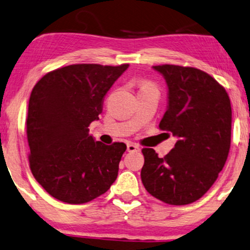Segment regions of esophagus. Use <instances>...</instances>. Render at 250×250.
Returning <instances> with one entry per match:
<instances>
[{
	"instance_id": "1",
	"label": "esophagus",
	"mask_w": 250,
	"mask_h": 250,
	"mask_svg": "<svg viewBox=\"0 0 250 250\" xmlns=\"http://www.w3.org/2000/svg\"><path fill=\"white\" fill-rule=\"evenodd\" d=\"M127 150H128V152H137V151L141 150V147L138 146L137 144L128 143L127 144Z\"/></svg>"
}]
</instances>
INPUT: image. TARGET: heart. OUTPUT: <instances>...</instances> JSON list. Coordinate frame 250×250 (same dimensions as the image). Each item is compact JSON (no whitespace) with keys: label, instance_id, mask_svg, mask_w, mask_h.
<instances>
[{"label":"heart","instance_id":"b5f03b06","mask_svg":"<svg viewBox=\"0 0 250 250\" xmlns=\"http://www.w3.org/2000/svg\"><path fill=\"white\" fill-rule=\"evenodd\" d=\"M140 91L141 90H144V88H147V87H152L153 86V84H151L150 82H147V81H141L140 82Z\"/></svg>","mask_w":250,"mask_h":250}]
</instances>
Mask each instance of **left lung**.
<instances>
[{"label": "left lung", "instance_id": "obj_1", "mask_svg": "<svg viewBox=\"0 0 250 250\" xmlns=\"http://www.w3.org/2000/svg\"><path fill=\"white\" fill-rule=\"evenodd\" d=\"M168 86L162 130L179 137L159 158L144 147L141 179L148 194L164 203L186 205L203 196L225 165L230 147L232 108L225 87L207 72L174 64L154 65Z\"/></svg>", "mask_w": 250, "mask_h": 250}]
</instances>
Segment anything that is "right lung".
Wrapping results in <instances>:
<instances>
[{
  "label": "right lung",
  "instance_id": "add662e5",
  "mask_svg": "<svg viewBox=\"0 0 250 250\" xmlns=\"http://www.w3.org/2000/svg\"><path fill=\"white\" fill-rule=\"evenodd\" d=\"M129 64L82 63L55 69L34 85L28 102V163L50 196L69 204L99 197L116 180L125 143L105 145L88 134L104 98Z\"/></svg>",
  "mask_w": 250,
  "mask_h": 250
}]
</instances>
